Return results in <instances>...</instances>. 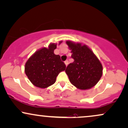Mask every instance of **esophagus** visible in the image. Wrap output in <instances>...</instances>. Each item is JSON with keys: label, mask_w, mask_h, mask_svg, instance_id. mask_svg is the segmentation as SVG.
<instances>
[{"label": "esophagus", "mask_w": 128, "mask_h": 128, "mask_svg": "<svg viewBox=\"0 0 128 128\" xmlns=\"http://www.w3.org/2000/svg\"><path fill=\"white\" fill-rule=\"evenodd\" d=\"M64 63H65L66 66H67V65H68V60H66L65 62H64Z\"/></svg>", "instance_id": "obj_1"}]
</instances>
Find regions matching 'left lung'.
<instances>
[{"instance_id":"obj_1","label":"left lung","mask_w":128,"mask_h":128,"mask_svg":"<svg viewBox=\"0 0 128 128\" xmlns=\"http://www.w3.org/2000/svg\"><path fill=\"white\" fill-rule=\"evenodd\" d=\"M66 44L72 50L73 62L66 70L71 84L81 90L90 89L102 75V66L90 48L80 43L68 40Z\"/></svg>"}]
</instances>
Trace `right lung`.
Wrapping results in <instances>:
<instances>
[{
	"mask_svg": "<svg viewBox=\"0 0 128 128\" xmlns=\"http://www.w3.org/2000/svg\"><path fill=\"white\" fill-rule=\"evenodd\" d=\"M62 41L60 42V44ZM56 44H50L32 55L25 64V73L35 86L46 88L56 81V76L65 70L66 66L59 55L54 53Z\"/></svg>",
	"mask_w": 128,
	"mask_h": 128,
	"instance_id": "obj_1",
	"label": "right lung"
}]
</instances>
